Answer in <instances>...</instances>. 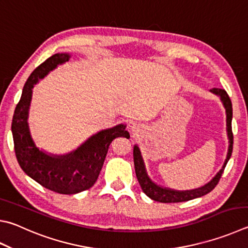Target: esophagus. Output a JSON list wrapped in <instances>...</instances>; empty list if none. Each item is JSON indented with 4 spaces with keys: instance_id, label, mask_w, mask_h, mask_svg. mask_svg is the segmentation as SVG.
<instances>
[{
    "instance_id": "34e87169",
    "label": "esophagus",
    "mask_w": 248,
    "mask_h": 248,
    "mask_svg": "<svg viewBox=\"0 0 248 248\" xmlns=\"http://www.w3.org/2000/svg\"><path fill=\"white\" fill-rule=\"evenodd\" d=\"M130 129H131V132L133 136H139V133L141 132V127L137 124H133Z\"/></svg>"
}]
</instances>
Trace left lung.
Wrapping results in <instances>:
<instances>
[{"label":"left lung","instance_id":"1","mask_svg":"<svg viewBox=\"0 0 248 248\" xmlns=\"http://www.w3.org/2000/svg\"><path fill=\"white\" fill-rule=\"evenodd\" d=\"M210 92L217 95L220 101H221L222 105L226 109L227 115V134L229 139V147L227 153V158L224 160L222 165V168L220 169L217 174L210 180L208 183L201 187L194 188V190H186V191H178L173 190V188L164 187L158 184L155 183L147 174L145 164H144L143 157L141 154V151L138 145H134L133 147V159H134V168H136V173L138 181L140 186L142 187V191L150 197V199L154 200L159 202H186L197 199V197H202L206 194H208L217 186L221 174L223 172L224 168L228 164L229 159L232 155V148H233V133H232V103L230 97H229L228 93L222 89H211Z\"/></svg>","mask_w":248,"mask_h":248}]
</instances>
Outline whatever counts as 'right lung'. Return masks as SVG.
I'll return each mask as SVG.
<instances>
[{
  "mask_svg": "<svg viewBox=\"0 0 248 248\" xmlns=\"http://www.w3.org/2000/svg\"><path fill=\"white\" fill-rule=\"evenodd\" d=\"M69 53H56L33 70L22 89L12 123L18 164L27 175L42 186L60 194H77L96 182L110 143L116 138H130L125 124L101 130L90 137L76 150L67 154H51L40 150L29 128V109L32 89L40 80L70 60Z\"/></svg>",
  "mask_w": 248,
  "mask_h": 248,
  "instance_id": "obj_1",
  "label": "right lung"
}]
</instances>
